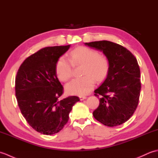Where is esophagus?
<instances>
[{
  "label": "esophagus",
  "mask_w": 158,
  "mask_h": 158,
  "mask_svg": "<svg viewBox=\"0 0 158 158\" xmlns=\"http://www.w3.org/2000/svg\"><path fill=\"white\" fill-rule=\"evenodd\" d=\"M79 98H80V100H83L86 99L87 97L85 96H79Z\"/></svg>",
  "instance_id": "obj_1"
}]
</instances>
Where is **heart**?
<instances>
[{"label": "heart", "mask_w": 158, "mask_h": 158, "mask_svg": "<svg viewBox=\"0 0 158 158\" xmlns=\"http://www.w3.org/2000/svg\"><path fill=\"white\" fill-rule=\"evenodd\" d=\"M69 59L62 56L56 64L57 77L61 81H66L73 76V64H83L81 78L72 80L65 86L66 92L71 95H84L94 87L96 79L102 81L108 75L109 60L98 52L85 47H80L70 52Z\"/></svg>", "instance_id": "heart-1"}]
</instances>
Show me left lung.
<instances>
[{
    "label": "left lung",
    "mask_w": 158,
    "mask_h": 158,
    "mask_svg": "<svg viewBox=\"0 0 158 158\" xmlns=\"http://www.w3.org/2000/svg\"><path fill=\"white\" fill-rule=\"evenodd\" d=\"M85 45L102 51L109 62L106 79L94 91V95L100 98L93 115L105 126L121 125L132 116L139 104L141 83L137 60L126 48L110 41Z\"/></svg>",
    "instance_id": "obj_1"
}]
</instances>
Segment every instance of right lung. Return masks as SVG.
<instances>
[{
    "label": "right lung",
    "mask_w": 158,
    "mask_h": 158,
    "mask_svg": "<svg viewBox=\"0 0 158 158\" xmlns=\"http://www.w3.org/2000/svg\"><path fill=\"white\" fill-rule=\"evenodd\" d=\"M70 45L40 49L19 66L15 79V96L19 108L33 129L43 135L58 133L68 122L73 106L79 97L58 98L63 87L57 77L56 64Z\"/></svg>",
    "instance_id": "right-lung-1"
}]
</instances>
